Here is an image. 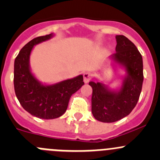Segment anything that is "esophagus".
Listing matches in <instances>:
<instances>
[{"mask_svg": "<svg viewBox=\"0 0 160 160\" xmlns=\"http://www.w3.org/2000/svg\"><path fill=\"white\" fill-rule=\"evenodd\" d=\"M91 80V73L89 72H86L83 73V81L85 83H88Z\"/></svg>", "mask_w": 160, "mask_h": 160, "instance_id": "esophagus-1", "label": "esophagus"}]
</instances>
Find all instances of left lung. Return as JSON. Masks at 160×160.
Returning <instances> with one entry per match:
<instances>
[{
    "label": "left lung",
    "mask_w": 160,
    "mask_h": 160,
    "mask_svg": "<svg viewBox=\"0 0 160 160\" xmlns=\"http://www.w3.org/2000/svg\"><path fill=\"white\" fill-rule=\"evenodd\" d=\"M116 52L112 58L125 67L127 76L122 88L112 91L103 83L91 81V111L101 122H114L132 112L138 103L143 82L142 57L136 46L124 35H116Z\"/></svg>",
    "instance_id": "left-lung-1"
}]
</instances>
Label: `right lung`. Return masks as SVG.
Masks as SVG:
<instances>
[{"instance_id":"add662e5","label":"right lung","mask_w":160,"mask_h":160,"mask_svg":"<svg viewBox=\"0 0 160 160\" xmlns=\"http://www.w3.org/2000/svg\"><path fill=\"white\" fill-rule=\"evenodd\" d=\"M52 34L31 40L19 52L14 66V87L16 97L25 111L42 119H53L67 111L72 93L83 83V76L63 80L53 85L41 84L32 75L29 68V56L33 46L49 39Z\"/></svg>"}]
</instances>
